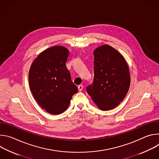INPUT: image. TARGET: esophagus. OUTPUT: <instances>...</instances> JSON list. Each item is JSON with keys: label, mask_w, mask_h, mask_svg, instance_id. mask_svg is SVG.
Wrapping results in <instances>:
<instances>
[{"label": "esophagus", "mask_w": 159, "mask_h": 159, "mask_svg": "<svg viewBox=\"0 0 159 159\" xmlns=\"http://www.w3.org/2000/svg\"><path fill=\"white\" fill-rule=\"evenodd\" d=\"M78 89H79V91H82V90L83 89H84V85H79L78 86Z\"/></svg>", "instance_id": "34e87169"}]
</instances>
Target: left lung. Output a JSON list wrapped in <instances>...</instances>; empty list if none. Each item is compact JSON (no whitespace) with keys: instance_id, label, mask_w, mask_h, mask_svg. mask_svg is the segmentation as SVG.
I'll use <instances>...</instances> for the list:
<instances>
[{"instance_id":"1","label":"left lung","mask_w":159,"mask_h":159,"mask_svg":"<svg viewBox=\"0 0 159 159\" xmlns=\"http://www.w3.org/2000/svg\"><path fill=\"white\" fill-rule=\"evenodd\" d=\"M94 55V80L87 92L100 109L110 110L120 104L128 91V66L123 56L107 44L97 48Z\"/></svg>"}]
</instances>
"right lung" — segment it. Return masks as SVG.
Masks as SVG:
<instances>
[{"label": "right lung", "instance_id": "obj_1", "mask_svg": "<svg viewBox=\"0 0 159 159\" xmlns=\"http://www.w3.org/2000/svg\"><path fill=\"white\" fill-rule=\"evenodd\" d=\"M69 54L63 47H50L37 57L30 70L29 84L35 100L52 115L64 112L78 91L66 66Z\"/></svg>", "mask_w": 159, "mask_h": 159}]
</instances>
